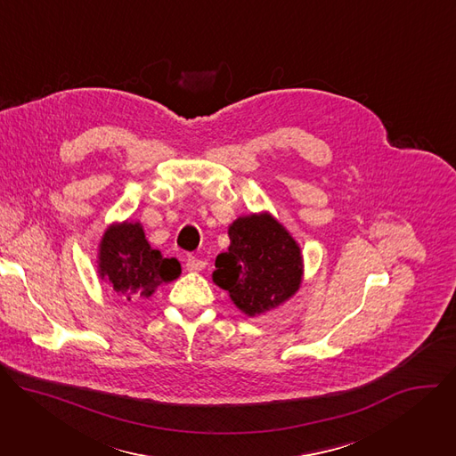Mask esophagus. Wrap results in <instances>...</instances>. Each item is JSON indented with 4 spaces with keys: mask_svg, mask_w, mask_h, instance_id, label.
Here are the masks:
<instances>
[{
    "mask_svg": "<svg viewBox=\"0 0 456 456\" xmlns=\"http://www.w3.org/2000/svg\"><path fill=\"white\" fill-rule=\"evenodd\" d=\"M204 267H206V262H204V259H200V257H194V256H189V257H187L185 269H187L189 273H200Z\"/></svg>",
    "mask_w": 456,
    "mask_h": 456,
    "instance_id": "esophagus-1",
    "label": "esophagus"
}]
</instances>
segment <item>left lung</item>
I'll list each match as a JSON object with an SVG mask.
<instances>
[{
  "mask_svg": "<svg viewBox=\"0 0 456 456\" xmlns=\"http://www.w3.org/2000/svg\"><path fill=\"white\" fill-rule=\"evenodd\" d=\"M227 252L218 254L213 281L248 317L287 303L303 281L299 243L271 213L238 216L229 225Z\"/></svg>",
  "mask_w": 456,
  "mask_h": 456,
  "instance_id": "obj_1",
  "label": "left lung"
}]
</instances>
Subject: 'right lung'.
I'll return each mask as SVG.
<instances>
[{"label":"right lung","instance_id":"obj_1","mask_svg":"<svg viewBox=\"0 0 456 456\" xmlns=\"http://www.w3.org/2000/svg\"><path fill=\"white\" fill-rule=\"evenodd\" d=\"M99 280L127 301L150 297L155 290L182 274L178 259L164 257L146 238L141 222H113L101 236L97 248Z\"/></svg>","mask_w":456,"mask_h":456}]
</instances>
